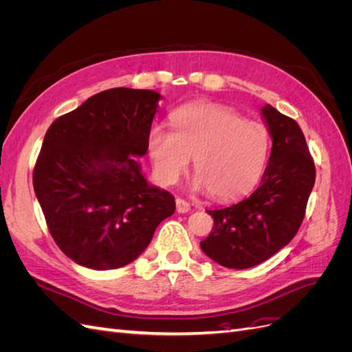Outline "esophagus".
Instances as JSON below:
<instances>
[{
    "label": "esophagus",
    "instance_id": "esophagus-1",
    "mask_svg": "<svg viewBox=\"0 0 352 352\" xmlns=\"http://www.w3.org/2000/svg\"><path fill=\"white\" fill-rule=\"evenodd\" d=\"M190 210V206H189V202H186L185 199H182V198H177L176 199V211L177 212H188Z\"/></svg>",
    "mask_w": 352,
    "mask_h": 352
}]
</instances>
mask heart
<instances>
[{
  "mask_svg": "<svg viewBox=\"0 0 352 352\" xmlns=\"http://www.w3.org/2000/svg\"><path fill=\"white\" fill-rule=\"evenodd\" d=\"M172 131L153 126L146 150L160 184L175 185L194 157L195 189L230 201L257 185L269 154V133L258 122L243 120L232 109L195 102L176 110Z\"/></svg>",
  "mask_w": 352,
  "mask_h": 352,
  "instance_id": "obj_1",
  "label": "heart"
}]
</instances>
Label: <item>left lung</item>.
Masks as SVG:
<instances>
[{
	"label": "left lung",
	"instance_id": "8db88e82",
	"mask_svg": "<svg viewBox=\"0 0 352 352\" xmlns=\"http://www.w3.org/2000/svg\"><path fill=\"white\" fill-rule=\"evenodd\" d=\"M261 116L273 140L260 186L238 204L207 210L214 228L201 250L228 269H250L269 260L300 229L316 167L298 123L270 104Z\"/></svg>",
	"mask_w": 352,
	"mask_h": 352
}]
</instances>
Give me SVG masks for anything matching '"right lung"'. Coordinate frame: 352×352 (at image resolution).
I'll use <instances>...</instances> for the list:
<instances>
[{
	"instance_id": "obj_1",
	"label": "right lung",
	"mask_w": 352,
	"mask_h": 352,
	"mask_svg": "<svg viewBox=\"0 0 352 352\" xmlns=\"http://www.w3.org/2000/svg\"><path fill=\"white\" fill-rule=\"evenodd\" d=\"M160 98L150 89L102 91L45 133L34 189L51 236L83 267L132 263L176 210L175 197L148 184L136 158L148 151Z\"/></svg>"
}]
</instances>
